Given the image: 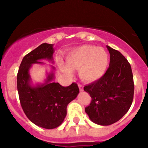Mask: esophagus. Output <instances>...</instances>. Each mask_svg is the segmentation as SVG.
<instances>
[{
  "mask_svg": "<svg viewBox=\"0 0 148 148\" xmlns=\"http://www.w3.org/2000/svg\"><path fill=\"white\" fill-rule=\"evenodd\" d=\"M79 90H80V91H81V92H82L83 90H84V86H83L82 85H81V84H79Z\"/></svg>",
  "mask_w": 148,
  "mask_h": 148,
  "instance_id": "34e87169",
  "label": "esophagus"
}]
</instances>
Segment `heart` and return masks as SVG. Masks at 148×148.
Returning a JSON list of instances; mask_svg holds the SVG:
<instances>
[{
	"label": "heart",
	"mask_w": 148,
	"mask_h": 148,
	"mask_svg": "<svg viewBox=\"0 0 148 148\" xmlns=\"http://www.w3.org/2000/svg\"><path fill=\"white\" fill-rule=\"evenodd\" d=\"M66 65L59 62L61 70L72 75V69L79 68L81 78L87 82H95L101 79L108 69L109 56L105 49L92 45L76 47L66 56Z\"/></svg>",
	"instance_id": "b5f03b06"
}]
</instances>
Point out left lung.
<instances>
[{"label": "left lung", "instance_id": "1", "mask_svg": "<svg viewBox=\"0 0 148 148\" xmlns=\"http://www.w3.org/2000/svg\"><path fill=\"white\" fill-rule=\"evenodd\" d=\"M106 47L110 53L108 69L101 79L84 87L92 97L86 113L92 122L103 126L116 123L126 114L134 92L130 64L121 53Z\"/></svg>", "mask_w": 148, "mask_h": 148}]
</instances>
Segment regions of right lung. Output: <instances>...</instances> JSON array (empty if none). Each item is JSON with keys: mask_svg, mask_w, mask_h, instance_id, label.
<instances>
[{"mask_svg": "<svg viewBox=\"0 0 148 148\" xmlns=\"http://www.w3.org/2000/svg\"><path fill=\"white\" fill-rule=\"evenodd\" d=\"M53 45L44 43L39 46L22 60L17 74V90L21 107L32 123L48 130L59 127L67 115V106L79 93L78 85L73 83L63 87L53 81L55 67L47 73L42 84H32L29 71L33 64H44L40 60L53 62Z\"/></svg>", "mask_w": 148, "mask_h": 148, "instance_id": "1", "label": "right lung"}]
</instances>
